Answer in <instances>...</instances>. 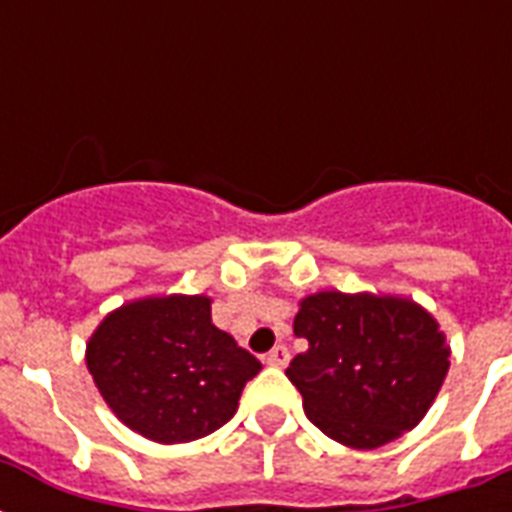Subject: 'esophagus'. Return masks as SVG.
I'll return each mask as SVG.
<instances>
[{"mask_svg":"<svg viewBox=\"0 0 512 512\" xmlns=\"http://www.w3.org/2000/svg\"><path fill=\"white\" fill-rule=\"evenodd\" d=\"M265 364L268 366H287L289 364V350H287V345H276V348L271 350V353H265V358H263Z\"/></svg>","mask_w":512,"mask_h":512,"instance_id":"1","label":"esophagus"}]
</instances>
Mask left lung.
Instances as JSON below:
<instances>
[{
  "label": "left lung",
  "instance_id": "1",
  "mask_svg": "<svg viewBox=\"0 0 512 512\" xmlns=\"http://www.w3.org/2000/svg\"><path fill=\"white\" fill-rule=\"evenodd\" d=\"M308 340L287 369L308 420L350 449H377L425 417L449 372L438 321L409 297L316 292L300 300Z\"/></svg>",
  "mask_w": 512,
  "mask_h": 512
}]
</instances>
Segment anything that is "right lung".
<instances>
[{"label": "right lung", "instance_id": "obj_1", "mask_svg": "<svg viewBox=\"0 0 512 512\" xmlns=\"http://www.w3.org/2000/svg\"><path fill=\"white\" fill-rule=\"evenodd\" d=\"M204 295L143 297L116 308L87 342V369L111 412L156 444L223 428L263 364L212 324Z\"/></svg>", "mask_w": 512, "mask_h": 512}]
</instances>
